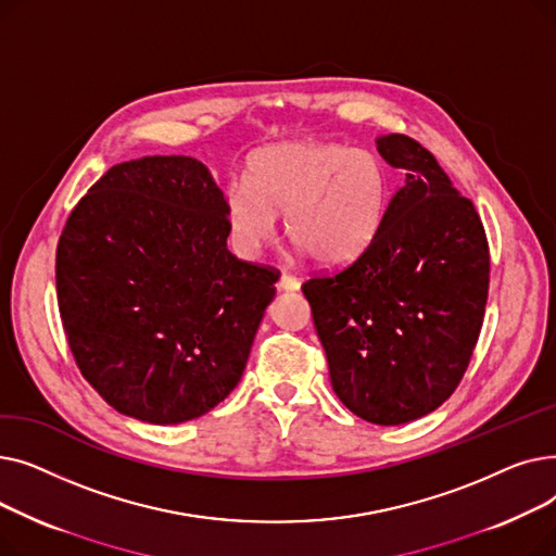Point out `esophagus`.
<instances>
[{"instance_id":"34e87169","label":"esophagus","mask_w":556,"mask_h":556,"mask_svg":"<svg viewBox=\"0 0 556 556\" xmlns=\"http://www.w3.org/2000/svg\"><path fill=\"white\" fill-rule=\"evenodd\" d=\"M300 286H302V281L298 279V277H293V275H281L279 277V281H277V288L279 290H286V293H293V290H300Z\"/></svg>"}]
</instances>
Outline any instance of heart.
<instances>
[{
	"mask_svg": "<svg viewBox=\"0 0 556 556\" xmlns=\"http://www.w3.org/2000/svg\"><path fill=\"white\" fill-rule=\"evenodd\" d=\"M390 204L381 157L338 141H281L258 149L245 180L225 191L229 239L256 256L277 233L279 214L300 252L327 266L358 258L376 239Z\"/></svg>",
	"mask_w": 556,
	"mask_h": 556,
	"instance_id": "obj_1",
	"label": "heart"
}]
</instances>
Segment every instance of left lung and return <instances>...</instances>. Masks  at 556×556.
<instances>
[{"label": "left lung", "mask_w": 556, "mask_h": 556, "mask_svg": "<svg viewBox=\"0 0 556 556\" xmlns=\"http://www.w3.org/2000/svg\"><path fill=\"white\" fill-rule=\"evenodd\" d=\"M405 170L371 245L302 290L331 386L361 419L399 426L437 410L459 386L482 329L489 245L469 198L421 143L376 139Z\"/></svg>", "instance_id": "left-lung-1"}]
</instances>
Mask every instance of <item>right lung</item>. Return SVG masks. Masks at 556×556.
Wrapping results in <instances>:
<instances>
[{"label":"right lung","instance_id":"obj_1","mask_svg":"<svg viewBox=\"0 0 556 556\" xmlns=\"http://www.w3.org/2000/svg\"><path fill=\"white\" fill-rule=\"evenodd\" d=\"M227 237L220 187L185 155L112 166L70 214L58 308L80 374L116 413L182 424L241 381L279 277Z\"/></svg>","mask_w":556,"mask_h":556}]
</instances>
